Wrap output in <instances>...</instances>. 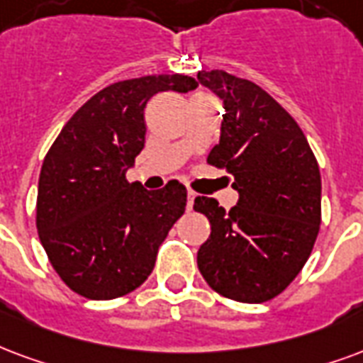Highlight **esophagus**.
<instances>
[{
  "label": "esophagus",
  "mask_w": 363,
  "mask_h": 363,
  "mask_svg": "<svg viewBox=\"0 0 363 363\" xmlns=\"http://www.w3.org/2000/svg\"><path fill=\"white\" fill-rule=\"evenodd\" d=\"M194 198H196L194 192H192V190H189V203H186L189 211H192V206H194Z\"/></svg>",
  "instance_id": "obj_1"
}]
</instances>
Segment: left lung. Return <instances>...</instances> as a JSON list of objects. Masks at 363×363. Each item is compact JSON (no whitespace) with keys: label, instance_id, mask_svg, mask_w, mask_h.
<instances>
[{"label":"left lung","instance_id":"left-lung-1","mask_svg":"<svg viewBox=\"0 0 363 363\" xmlns=\"http://www.w3.org/2000/svg\"><path fill=\"white\" fill-rule=\"evenodd\" d=\"M198 82L225 106L221 138L208 163L227 169L238 192L229 211L213 198L194 200L211 225L198 269L221 296L267 302L294 281L318 238V160L296 121L264 88L225 71H200Z\"/></svg>","mask_w":363,"mask_h":363}]
</instances>
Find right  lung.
I'll list each match as a JSON object with an SVG mask.
<instances>
[{"label":"right lung","instance_id":"right-lung-1","mask_svg":"<svg viewBox=\"0 0 363 363\" xmlns=\"http://www.w3.org/2000/svg\"><path fill=\"white\" fill-rule=\"evenodd\" d=\"M184 74L121 80L86 101L45 154L36 227L50 264L80 296L113 300L138 289L186 208V189L127 181L146 142L144 109L160 92H190Z\"/></svg>","mask_w":363,"mask_h":363}]
</instances>
